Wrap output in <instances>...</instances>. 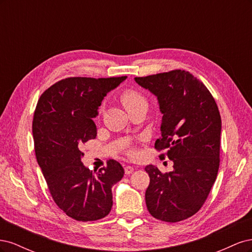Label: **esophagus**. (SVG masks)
Listing matches in <instances>:
<instances>
[{"instance_id": "34e87169", "label": "esophagus", "mask_w": 252, "mask_h": 252, "mask_svg": "<svg viewBox=\"0 0 252 252\" xmlns=\"http://www.w3.org/2000/svg\"><path fill=\"white\" fill-rule=\"evenodd\" d=\"M133 170H134V169H133L132 166H126V167H125V173H126V174L132 173Z\"/></svg>"}]
</instances>
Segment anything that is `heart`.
Returning a JSON list of instances; mask_svg holds the SVG:
<instances>
[{"label":"heart","instance_id":"b5f03b06","mask_svg":"<svg viewBox=\"0 0 252 252\" xmlns=\"http://www.w3.org/2000/svg\"><path fill=\"white\" fill-rule=\"evenodd\" d=\"M121 102L123 103L124 107L127 111L133 109L136 106L140 105H146V98L140 93V91L135 89H126L121 94ZM101 111V109H100Z\"/></svg>","mask_w":252,"mask_h":252}]
</instances>
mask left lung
I'll list each match as a JSON object with an SVG mask.
<instances>
[{"mask_svg": "<svg viewBox=\"0 0 252 252\" xmlns=\"http://www.w3.org/2000/svg\"><path fill=\"white\" fill-rule=\"evenodd\" d=\"M134 80L158 97L163 118L155 148L166 150L159 157L173 162V170L165 173L145 167L150 178L147 209L158 220L180 222L201 209L217 179L222 128L218 105L207 87L185 70Z\"/></svg>", "mask_w": 252, "mask_h": 252, "instance_id": "obj_1", "label": "left lung"}]
</instances>
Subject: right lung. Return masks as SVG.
Here are the masks:
<instances>
[{"mask_svg":"<svg viewBox=\"0 0 252 252\" xmlns=\"http://www.w3.org/2000/svg\"><path fill=\"white\" fill-rule=\"evenodd\" d=\"M126 78H66L45 90L37 101L32 121L36 161L53 201L77 220L107 216L111 188L124 175L114 159L97 172L89 170L82 163L81 148L95 139L94 118L104 96Z\"/></svg>","mask_w":252,"mask_h":252,"instance_id":"right-lung-1","label":"right lung"}]
</instances>
